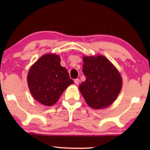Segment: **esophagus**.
I'll list each match as a JSON object with an SVG mask.
<instances>
[{
    "instance_id": "obj_1",
    "label": "esophagus",
    "mask_w": 150,
    "mask_h": 150,
    "mask_svg": "<svg viewBox=\"0 0 150 150\" xmlns=\"http://www.w3.org/2000/svg\"><path fill=\"white\" fill-rule=\"evenodd\" d=\"M74 82H75V83L76 84V85H78L79 84V82H80V80H79V79H75V80H74Z\"/></svg>"
}]
</instances>
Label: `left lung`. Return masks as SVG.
Masks as SVG:
<instances>
[{
  "instance_id": "left-lung-1",
  "label": "left lung",
  "mask_w": 150,
  "mask_h": 150,
  "mask_svg": "<svg viewBox=\"0 0 150 150\" xmlns=\"http://www.w3.org/2000/svg\"><path fill=\"white\" fill-rule=\"evenodd\" d=\"M83 61L82 73L86 80L79 86L81 94L90 107H107L116 100L121 89L120 73L104 56H85Z\"/></svg>"
}]
</instances>
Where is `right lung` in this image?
<instances>
[{
    "label": "right lung",
    "instance_id": "add662e5",
    "mask_svg": "<svg viewBox=\"0 0 150 150\" xmlns=\"http://www.w3.org/2000/svg\"><path fill=\"white\" fill-rule=\"evenodd\" d=\"M60 61L59 56L56 54L44 55L29 70L27 82L31 94L45 106L56 104L63 91L74 83Z\"/></svg>",
    "mask_w": 150,
    "mask_h": 150
}]
</instances>
